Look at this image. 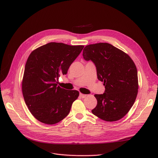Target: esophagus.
I'll list each match as a JSON object with an SVG mask.
<instances>
[{"label":"esophagus","instance_id":"1","mask_svg":"<svg viewBox=\"0 0 158 158\" xmlns=\"http://www.w3.org/2000/svg\"><path fill=\"white\" fill-rule=\"evenodd\" d=\"M79 96H80L81 98H85L86 97V95L82 94H79Z\"/></svg>","mask_w":158,"mask_h":158}]
</instances>
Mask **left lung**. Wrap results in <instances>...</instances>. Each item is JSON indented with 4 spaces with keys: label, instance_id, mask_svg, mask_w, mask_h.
Listing matches in <instances>:
<instances>
[{
    "label": "left lung",
    "instance_id": "1",
    "mask_svg": "<svg viewBox=\"0 0 158 158\" xmlns=\"http://www.w3.org/2000/svg\"><path fill=\"white\" fill-rule=\"evenodd\" d=\"M82 56L95 64L97 78L105 86L103 94L95 95L97 104L92 113L107 122L122 118L134 104L138 94L135 63L126 53L107 43L86 46Z\"/></svg>",
    "mask_w": 158,
    "mask_h": 158
}]
</instances>
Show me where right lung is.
Instances as JSON below:
<instances>
[{
    "instance_id": "right-lung-1",
    "label": "right lung",
    "mask_w": 158,
    "mask_h": 158,
    "mask_svg": "<svg viewBox=\"0 0 158 158\" xmlns=\"http://www.w3.org/2000/svg\"><path fill=\"white\" fill-rule=\"evenodd\" d=\"M83 48L51 42L29 55L25 66L22 93L30 112L40 122L52 125L69 114L79 93L61 88L57 81L60 75L66 74Z\"/></svg>"
}]
</instances>
